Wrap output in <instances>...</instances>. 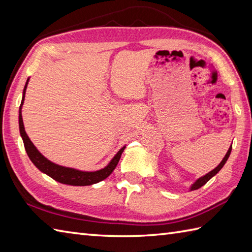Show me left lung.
<instances>
[{
    "label": "left lung",
    "mask_w": 252,
    "mask_h": 252,
    "mask_svg": "<svg viewBox=\"0 0 252 252\" xmlns=\"http://www.w3.org/2000/svg\"><path fill=\"white\" fill-rule=\"evenodd\" d=\"M231 152H232V145H231V147L228 148V151H227L226 155H225V156H224V158H223L222 161L220 162V164H219L216 169H213L212 171H210V172L207 173L206 175H203V176H201V178L198 179V180L195 182V183L190 186V190H195V189H200V187L205 185L209 180H210L211 178H213V176H215V175L219 172V171H220V170L223 168V165L225 164V162L227 161V159H228V157H229V155H231Z\"/></svg>",
    "instance_id": "8db88e82"
}]
</instances>
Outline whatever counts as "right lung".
<instances>
[{
    "mask_svg": "<svg viewBox=\"0 0 252 252\" xmlns=\"http://www.w3.org/2000/svg\"><path fill=\"white\" fill-rule=\"evenodd\" d=\"M28 81L29 79L27 80L26 82L24 92H23V99H21V104L19 107V131H20L21 137H23L27 155H28V157L30 158L32 163H33L35 167L41 171V172L51 176L52 179L60 182V183L67 184V185L87 186V185L98 183V182L108 178L112 171H114L115 168L117 167L118 162H119L120 157L123 151H125L126 146L122 147L120 151L117 153L116 156L111 159V161L107 164L104 169L94 171V172H85V171H80L72 168L63 167V165L56 164L54 162L50 161L49 159H46L43 155L37 151L36 147L33 145V143L30 141L29 136L27 135V133L25 131V126H24L23 116H21V107H23L24 100H25V94H26L27 85H28Z\"/></svg>",
    "mask_w": 252,
    "mask_h": 252,
    "instance_id": "obj_1",
    "label": "right lung"
}]
</instances>
